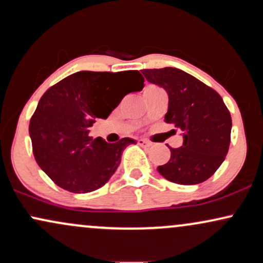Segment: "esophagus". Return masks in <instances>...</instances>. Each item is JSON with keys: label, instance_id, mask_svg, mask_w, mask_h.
<instances>
[{"label": "esophagus", "instance_id": "esophagus-1", "mask_svg": "<svg viewBox=\"0 0 263 263\" xmlns=\"http://www.w3.org/2000/svg\"><path fill=\"white\" fill-rule=\"evenodd\" d=\"M138 144H141V146H151V142L144 140V138H140L138 140Z\"/></svg>", "mask_w": 263, "mask_h": 263}]
</instances>
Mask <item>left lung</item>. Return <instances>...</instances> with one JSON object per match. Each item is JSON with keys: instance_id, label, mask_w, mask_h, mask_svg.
I'll list each match as a JSON object with an SVG mask.
<instances>
[{"instance_id": "obj_1", "label": "left lung", "mask_w": 263, "mask_h": 263, "mask_svg": "<svg viewBox=\"0 0 263 263\" xmlns=\"http://www.w3.org/2000/svg\"><path fill=\"white\" fill-rule=\"evenodd\" d=\"M151 84L168 93L164 121L182 129L183 144L157 171L170 182L193 185L215 173L228 155L231 115L221 96L197 78L177 68L142 70Z\"/></svg>"}]
</instances>
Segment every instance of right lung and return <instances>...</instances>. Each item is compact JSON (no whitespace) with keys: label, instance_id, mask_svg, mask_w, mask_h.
<instances>
[{"label":"right lung","instance_id":"obj_1","mask_svg":"<svg viewBox=\"0 0 263 263\" xmlns=\"http://www.w3.org/2000/svg\"><path fill=\"white\" fill-rule=\"evenodd\" d=\"M137 70L121 73L78 71L48 89L29 122L33 155L57 185L71 193H90L108 182L132 138L107 143L90 137L96 119L106 120L128 92L141 91ZM126 88H129L127 92Z\"/></svg>","mask_w":263,"mask_h":263}]
</instances>
